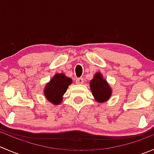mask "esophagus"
Listing matches in <instances>:
<instances>
[{
    "label": "esophagus",
    "instance_id": "34e87169",
    "mask_svg": "<svg viewBox=\"0 0 154 154\" xmlns=\"http://www.w3.org/2000/svg\"><path fill=\"white\" fill-rule=\"evenodd\" d=\"M83 82H84V80H83L82 77H80V78H77V80H76V83L78 85H81L83 84Z\"/></svg>",
    "mask_w": 154,
    "mask_h": 154
}]
</instances>
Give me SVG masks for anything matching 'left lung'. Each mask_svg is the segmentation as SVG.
<instances>
[{
  "label": "left lung",
  "mask_w": 154,
  "mask_h": 154,
  "mask_svg": "<svg viewBox=\"0 0 154 154\" xmlns=\"http://www.w3.org/2000/svg\"><path fill=\"white\" fill-rule=\"evenodd\" d=\"M89 86L93 97L97 103H102L107 101L112 94V90L109 84L103 78V74L99 71L90 80Z\"/></svg>",
  "instance_id": "left-lung-1"
}]
</instances>
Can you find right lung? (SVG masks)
<instances>
[{"instance_id": "right-lung-1", "label": "right lung", "mask_w": 154, "mask_h": 154, "mask_svg": "<svg viewBox=\"0 0 154 154\" xmlns=\"http://www.w3.org/2000/svg\"><path fill=\"white\" fill-rule=\"evenodd\" d=\"M72 83V79L63 73L54 74L46 83L44 88V95L48 101L54 105H60L63 100V95L67 91L68 86Z\"/></svg>"}]
</instances>
